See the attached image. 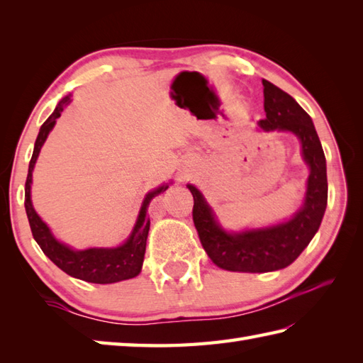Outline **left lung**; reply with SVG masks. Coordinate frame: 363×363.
Segmentation results:
<instances>
[{"instance_id": "left-lung-1", "label": "left lung", "mask_w": 363, "mask_h": 363, "mask_svg": "<svg viewBox=\"0 0 363 363\" xmlns=\"http://www.w3.org/2000/svg\"><path fill=\"white\" fill-rule=\"evenodd\" d=\"M264 84L265 118L257 121L265 133L279 130L298 137L301 156L309 167L304 201L291 218L265 228L226 230L194 184H187L194 195V223L207 256L228 272L268 273L295 262L321 225L328 204L326 157L317 130L303 107L274 84Z\"/></svg>"}]
</instances>
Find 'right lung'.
<instances>
[{
  "label": "right lung",
  "instance_id": "add662e5",
  "mask_svg": "<svg viewBox=\"0 0 363 363\" xmlns=\"http://www.w3.org/2000/svg\"><path fill=\"white\" fill-rule=\"evenodd\" d=\"M72 103V95L62 98L56 106V109L50 115L38 130L37 140L34 145L33 157L29 162L26 186H25V209L29 220L30 230L35 242L40 246L45 256L48 257L54 265H57L62 272L70 274L76 279L91 282V284H113L126 279H133L142 272L145 250H146V238H148L150 230V218L148 206L154 196H157L162 191L168 189V184H164L157 189H154L145 195L140 211H138L135 225L130 230L129 237L125 242L113 248H87V250H73L62 242H59L48 225L38 217L30 199V184H33V172L38 154H40L42 146L46 137L52 130L56 120L60 117L65 107Z\"/></svg>",
  "mask_w": 363,
  "mask_h": 363
}]
</instances>
